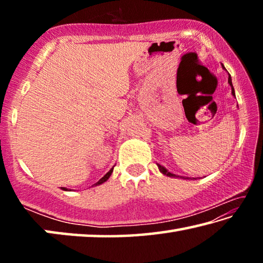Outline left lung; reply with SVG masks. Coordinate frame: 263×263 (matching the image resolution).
<instances>
[{
    "instance_id": "left-lung-1",
    "label": "left lung",
    "mask_w": 263,
    "mask_h": 263,
    "mask_svg": "<svg viewBox=\"0 0 263 263\" xmlns=\"http://www.w3.org/2000/svg\"><path fill=\"white\" fill-rule=\"evenodd\" d=\"M221 66H222V68L225 69L224 65H221ZM229 84L231 86V89H232V95L235 97V92H234V88H233V84H232V79H231V75H229ZM157 164H158V167H159V171L161 172L163 175H166V176H169V177H181V179H185V180H196V179H189V177H183V176L175 175V174H173V173L168 172V169L166 167H163V166H161V164H159V163H157Z\"/></svg>"
}]
</instances>
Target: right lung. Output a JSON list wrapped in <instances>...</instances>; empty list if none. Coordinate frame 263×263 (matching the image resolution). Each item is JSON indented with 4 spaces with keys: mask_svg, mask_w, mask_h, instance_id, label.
Here are the masks:
<instances>
[{
    "mask_svg": "<svg viewBox=\"0 0 263 263\" xmlns=\"http://www.w3.org/2000/svg\"><path fill=\"white\" fill-rule=\"evenodd\" d=\"M112 172H114V167L112 168H111L110 169V171L108 172V173H106V174L103 176V177H102V179L99 181V182H96V183L94 184V185H100V184H102V183H104V182H106V181H108L109 180V177L111 176V174H112ZM94 185H92V186H94ZM64 190H67V189H66V188H64Z\"/></svg>",
    "mask_w": 263,
    "mask_h": 263,
    "instance_id": "1",
    "label": "right lung"
}]
</instances>
